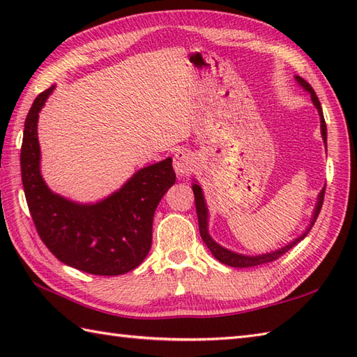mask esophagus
<instances>
[{"mask_svg":"<svg viewBox=\"0 0 357 357\" xmlns=\"http://www.w3.org/2000/svg\"><path fill=\"white\" fill-rule=\"evenodd\" d=\"M173 169L178 176H187L195 169V158L188 150H178L173 156Z\"/></svg>","mask_w":357,"mask_h":357,"instance_id":"obj_1","label":"esophagus"}]
</instances>
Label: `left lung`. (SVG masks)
Returning a JSON list of instances; mask_svg holds the SVG:
<instances>
[{
	"label": "left lung",
	"mask_w": 357,
	"mask_h": 357,
	"mask_svg": "<svg viewBox=\"0 0 357 357\" xmlns=\"http://www.w3.org/2000/svg\"><path fill=\"white\" fill-rule=\"evenodd\" d=\"M294 79L298 81V84L307 90V92L312 95V101L314 104V107L319 112V116H321V135H322V139L324 144L327 146V126H325V119H324V113H322V107H321V102L317 100V96L314 93L313 87L308 84L305 79H302L301 77H294ZM193 193H195V206H196V213H198V222H199V233H201V238L202 241L206 242V245L208 247V250L211 252L216 259L219 262H222L225 265H230V267H236V268H245V267H255V265H261V264H267V262H273L276 261L278 257L282 256L284 253H287L288 250L291 247H294L298 242H301L307 236V233L312 230V227L316 222V218L319 216V211L322 208V202H324V195H325V187L321 190V193L317 195V202H316V207L313 211V216H312V221H310L307 230L301 234V236L296 238L294 241H291L290 244H287L284 247H280L279 250H275V252H270V253H264V255H256V256H247V255H241V253H234L229 248H224L222 245H219L218 242H215L211 239L210 233H208V208L206 206V199H204V195H202V188L198 184H193Z\"/></svg>",
	"instance_id": "8db88e82"
}]
</instances>
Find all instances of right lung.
<instances>
[{
  "label": "right lung",
  "mask_w": 357,
  "mask_h": 357,
  "mask_svg": "<svg viewBox=\"0 0 357 357\" xmlns=\"http://www.w3.org/2000/svg\"><path fill=\"white\" fill-rule=\"evenodd\" d=\"M55 86L36 96L21 146V178L40 238L59 261L90 275L116 276L138 267L151 247L155 210L174 184L172 158L136 172L107 198L79 204L53 193L44 183L38 116Z\"/></svg>",
  "instance_id": "right-lung-1"
}]
</instances>
